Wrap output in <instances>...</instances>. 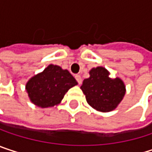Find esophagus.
Segmentation results:
<instances>
[{
    "instance_id": "obj_1",
    "label": "esophagus",
    "mask_w": 152,
    "mask_h": 152,
    "mask_svg": "<svg viewBox=\"0 0 152 152\" xmlns=\"http://www.w3.org/2000/svg\"><path fill=\"white\" fill-rule=\"evenodd\" d=\"M75 77H76V81H77V83H78V84H81V83H82V77H81V76L76 75Z\"/></svg>"
}]
</instances>
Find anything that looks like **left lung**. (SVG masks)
Instances as JSON below:
<instances>
[{
	"instance_id": "left-lung-1",
	"label": "left lung",
	"mask_w": 152,
	"mask_h": 152,
	"mask_svg": "<svg viewBox=\"0 0 152 152\" xmlns=\"http://www.w3.org/2000/svg\"><path fill=\"white\" fill-rule=\"evenodd\" d=\"M89 74L81 86L87 103L103 113L117 108L126 93L124 82L118 76L110 77V72L104 67L92 68Z\"/></svg>"
}]
</instances>
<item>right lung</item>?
Instances as JSON below:
<instances>
[{"mask_svg": "<svg viewBox=\"0 0 152 152\" xmlns=\"http://www.w3.org/2000/svg\"><path fill=\"white\" fill-rule=\"evenodd\" d=\"M76 84V80L69 70L50 64L28 80L25 90L32 104L48 108L58 106L67 91Z\"/></svg>", "mask_w": 152, "mask_h": 152, "instance_id": "1", "label": "right lung"}]
</instances>
